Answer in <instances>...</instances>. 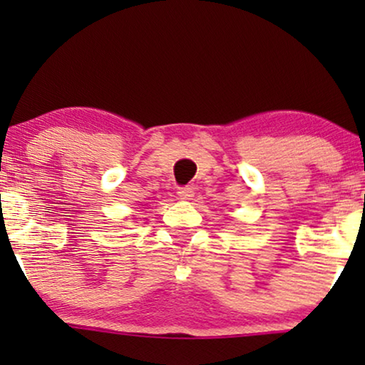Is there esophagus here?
Instances as JSON below:
<instances>
[{"label": "esophagus", "instance_id": "esophagus-1", "mask_svg": "<svg viewBox=\"0 0 365 365\" xmlns=\"http://www.w3.org/2000/svg\"><path fill=\"white\" fill-rule=\"evenodd\" d=\"M178 196H179V199H182V201H189V199H192V196H194V189L191 186L179 187Z\"/></svg>", "mask_w": 365, "mask_h": 365}]
</instances>
